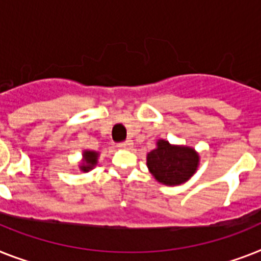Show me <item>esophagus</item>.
I'll list each match as a JSON object with an SVG mask.
<instances>
[{"instance_id": "34e87169", "label": "esophagus", "mask_w": 261, "mask_h": 261, "mask_svg": "<svg viewBox=\"0 0 261 261\" xmlns=\"http://www.w3.org/2000/svg\"><path fill=\"white\" fill-rule=\"evenodd\" d=\"M132 140H126V141H124V143H120L118 144V146L120 148H122V149H129V148H132Z\"/></svg>"}]
</instances>
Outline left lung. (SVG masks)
Segmentation results:
<instances>
[{"mask_svg": "<svg viewBox=\"0 0 261 261\" xmlns=\"http://www.w3.org/2000/svg\"><path fill=\"white\" fill-rule=\"evenodd\" d=\"M156 148L146 154L148 169L157 181L164 185H180L188 181L199 167V153L185 145H172L159 140Z\"/></svg>", "mask_w": 261, "mask_h": 261, "instance_id": "1", "label": "left lung"}]
</instances>
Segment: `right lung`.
<instances>
[{"label":"right lung","mask_w":261,"mask_h":261,"mask_svg":"<svg viewBox=\"0 0 261 261\" xmlns=\"http://www.w3.org/2000/svg\"><path fill=\"white\" fill-rule=\"evenodd\" d=\"M97 159H98V152L94 150H84L83 152V164L80 165V169L83 172H89L97 165Z\"/></svg>","instance_id":"1"}]
</instances>
